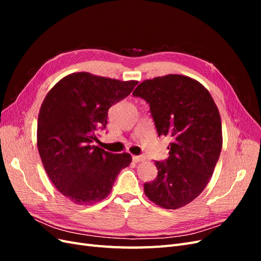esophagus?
Returning a JSON list of instances; mask_svg holds the SVG:
<instances>
[{
  "instance_id": "obj_1",
  "label": "esophagus",
  "mask_w": 261,
  "mask_h": 261,
  "mask_svg": "<svg viewBox=\"0 0 261 261\" xmlns=\"http://www.w3.org/2000/svg\"><path fill=\"white\" fill-rule=\"evenodd\" d=\"M133 161L136 162V163L144 161V156H141V155H133Z\"/></svg>"
}]
</instances>
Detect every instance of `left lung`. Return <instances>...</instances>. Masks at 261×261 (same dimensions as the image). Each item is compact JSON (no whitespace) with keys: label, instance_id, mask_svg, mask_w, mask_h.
<instances>
[{"label":"left lung","instance_id":"obj_1","mask_svg":"<svg viewBox=\"0 0 261 261\" xmlns=\"http://www.w3.org/2000/svg\"><path fill=\"white\" fill-rule=\"evenodd\" d=\"M133 94L147 101L158 135L169 136V158L155 161L158 176L144 189L164 209H178L209 183L222 149V125L211 94L193 78L170 74L144 81Z\"/></svg>","mask_w":261,"mask_h":261}]
</instances>
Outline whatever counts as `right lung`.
Segmentation results:
<instances>
[{"label": "right lung", "mask_w": 261, "mask_h": 261, "mask_svg": "<svg viewBox=\"0 0 261 261\" xmlns=\"http://www.w3.org/2000/svg\"><path fill=\"white\" fill-rule=\"evenodd\" d=\"M138 84L73 73L46 93L38 116L37 146L53 185L67 199L91 206L111 193L115 178L132 162L129 153H111L92 145L105 129L108 111Z\"/></svg>", "instance_id": "obj_1"}]
</instances>
